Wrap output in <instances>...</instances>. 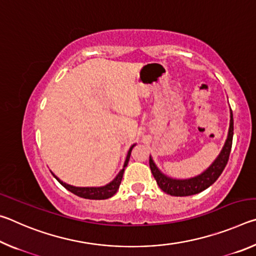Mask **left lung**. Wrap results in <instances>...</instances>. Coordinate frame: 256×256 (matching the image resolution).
<instances>
[{"label": "left lung", "mask_w": 256, "mask_h": 256, "mask_svg": "<svg viewBox=\"0 0 256 256\" xmlns=\"http://www.w3.org/2000/svg\"><path fill=\"white\" fill-rule=\"evenodd\" d=\"M232 136H234V120L232 112L230 110V124H229L227 140L224 142L222 150L220 151L218 157L216 158L211 166L208 168L198 176L192 177L188 180H175L170 178L166 175H164L162 172L156 166L152 158L150 157L149 164L150 170L154 180H157V184L164 193L170 194L172 196H188L193 194H198L209 188L214 182L218 180V177L222 175L224 167L228 162L229 154H230L232 144Z\"/></svg>", "instance_id": "8db88e82"}]
</instances>
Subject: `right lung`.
<instances>
[{
    "label": "right lung",
    "instance_id": "right-lung-1",
    "mask_svg": "<svg viewBox=\"0 0 256 256\" xmlns=\"http://www.w3.org/2000/svg\"><path fill=\"white\" fill-rule=\"evenodd\" d=\"M134 146L136 144H133L128 150L126 159H125V162L123 166V170L118 172V176H116L110 184H107L105 186H100V188H76V186H72V185L64 183V182L60 180L58 177H56L53 172H52V174H53L55 178L58 180V183L60 185L64 186V188H66L68 190H70V192L76 194V196H78L84 198H89V200H105V198H110L114 196L116 192H118V190L120 185V182H122V178H123L124 170H125V167L128 166L130 156H131V151H132Z\"/></svg>",
    "mask_w": 256,
    "mask_h": 256
}]
</instances>
